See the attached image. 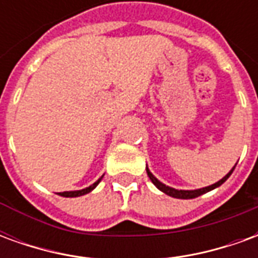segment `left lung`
<instances>
[{"mask_svg":"<svg viewBox=\"0 0 258 258\" xmlns=\"http://www.w3.org/2000/svg\"><path fill=\"white\" fill-rule=\"evenodd\" d=\"M233 170H235V166H233L232 170H231L225 177H222V178L220 179L218 182H216V184L209 185V186H205V188H200V189H190V190L175 189V188H171V186H168V185L163 184V182H160V181H159V179H157L156 177L151 173V170H149L148 167H146V173H148V177L151 178L153 185H155L159 190H162L163 194L168 195V196H171V198H175V199H194V198H198V196H200V195L207 194V192L216 189V188H218L220 185L224 184V182L229 178V175L232 174Z\"/></svg>","mask_w":258,"mask_h":258,"instance_id":"8db88e82","label":"left lung"}]
</instances>
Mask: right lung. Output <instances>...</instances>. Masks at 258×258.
Masks as SVG:
<instances>
[{"label":"right lung","mask_w":258,"mask_h":258,"mask_svg":"<svg viewBox=\"0 0 258 258\" xmlns=\"http://www.w3.org/2000/svg\"><path fill=\"white\" fill-rule=\"evenodd\" d=\"M103 177V175H102ZM102 177L98 181H95L94 184L90 185V186H87V188H84V189H80V190H68V192H59L58 195H60V196H63V198H79V196H83V195H87L90 194L91 190H94L96 188V185L101 182Z\"/></svg>","instance_id":"1"}]
</instances>
